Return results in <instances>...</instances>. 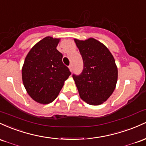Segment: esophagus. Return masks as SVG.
I'll return each mask as SVG.
<instances>
[{"label": "esophagus", "mask_w": 146, "mask_h": 146, "mask_svg": "<svg viewBox=\"0 0 146 146\" xmlns=\"http://www.w3.org/2000/svg\"><path fill=\"white\" fill-rule=\"evenodd\" d=\"M69 69H70V72H72V70H73V66H72V65H69Z\"/></svg>", "instance_id": "obj_1"}]
</instances>
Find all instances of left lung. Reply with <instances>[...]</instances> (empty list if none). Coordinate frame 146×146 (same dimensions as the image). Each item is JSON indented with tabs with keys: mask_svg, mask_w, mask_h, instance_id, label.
<instances>
[{
	"mask_svg": "<svg viewBox=\"0 0 146 146\" xmlns=\"http://www.w3.org/2000/svg\"><path fill=\"white\" fill-rule=\"evenodd\" d=\"M83 61L79 75L73 74L80 97L87 104L98 106L105 102L115 89L118 70L114 57L96 39H74Z\"/></svg>",
	"mask_w": 146,
	"mask_h": 146,
	"instance_id": "1",
	"label": "left lung"
}]
</instances>
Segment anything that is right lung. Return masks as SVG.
<instances>
[{"label":"right lung","mask_w":146,"mask_h":146,"mask_svg":"<svg viewBox=\"0 0 146 146\" xmlns=\"http://www.w3.org/2000/svg\"><path fill=\"white\" fill-rule=\"evenodd\" d=\"M60 39L44 38L31 49L22 69V78L27 93L42 104L52 102L59 94L71 72L56 50Z\"/></svg>","instance_id":"1"}]
</instances>
